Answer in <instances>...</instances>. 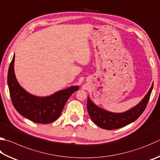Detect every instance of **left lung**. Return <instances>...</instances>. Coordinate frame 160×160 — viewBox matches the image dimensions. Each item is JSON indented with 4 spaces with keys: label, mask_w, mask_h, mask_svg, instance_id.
Wrapping results in <instances>:
<instances>
[{
    "label": "left lung",
    "mask_w": 160,
    "mask_h": 160,
    "mask_svg": "<svg viewBox=\"0 0 160 160\" xmlns=\"http://www.w3.org/2000/svg\"><path fill=\"white\" fill-rule=\"evenodd\" d=\"M153 88L152 85L148 94L137 106L128 111L122 113L110 112L94 105L91 100L88 98V111L92 121L98 127L102 129L112 130L119 129L134 122L146 109L148 103L151 92Z\"/></svg>",
    "instance_id": "obj_1"
}]
</instances>
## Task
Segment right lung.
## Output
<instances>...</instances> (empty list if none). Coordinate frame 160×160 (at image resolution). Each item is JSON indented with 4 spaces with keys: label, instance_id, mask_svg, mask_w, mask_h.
I'll list each match as a JSON object with an SVG mask.
<instances>
[{
    "label": "right lung",
    "instance_id": "1",
    "mask_svg": "<svg viewBox=\"0 0 160 160\" xmlns=\"http://www.w3.org/2000/svg\"><path fill=\"white\" fill-rule=\"evenodd\" d=\"M14 55L10 64L8 85L14 108L20 115L36 123H51L59 118L66 101L78 86L61 90L47 97H37L28 94L19 85L14 72Z\"/></svg>",
    "mask_w": 160,
    "mask_h": 160
}]
</instances>
